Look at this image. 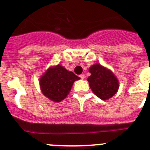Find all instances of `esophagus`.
Returning a JSON list of instances; mask_svg holds the SVG:
<instances>
[{"instance_id": "obj_1", "label": "esophagus", "mask_w": 150, "mask_h": 150, "mask_svg": "<svg viewBox=\"0 0 150 150\" xmlns=\"http://www.w3.org/2000/svg\"><path fill=\"white\" fill-rule=\"evenodd\" d=\"M79 77L81 78L82 79H85V77H86V76H85L84 74H81V75H79Z\"/></svg>"}]
</instances>
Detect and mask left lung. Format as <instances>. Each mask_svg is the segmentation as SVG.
Segmentation results:
<instances>
[{"label": "left lung", "mask_w": 150, "mask_h": 150, "mask_svg": "<svg viewBox=\"0 0 150 150\" xmlns=\"http://www.w3.org/2000/svg\"><path fill=\"white\" fill-rule=\"evenodd\" d=\"M91 75L88 77L91 91L101 100H108L117 92L120 83L110 69L100 64H94L88 69Z\"/></svg>", "instance_id": "obj_1"}]
</instances>
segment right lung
<instances>
[{"label":"right lung","mask_w":150,"mask_h":150,"mask_svg":"<svg viewBox=\"0 0 150 150\" xmlns=\"http://www.w3.org/2000/svg\"><path fill=\"white\" fill-rule=\"evenodd\" d=\"M79 79L72 71H67L59 64L50 67L43 73L40 78V87L47 98L60 102L68 95L74 82Z\"/></svg>","instance_id":"obj_1"}]
</instances>
